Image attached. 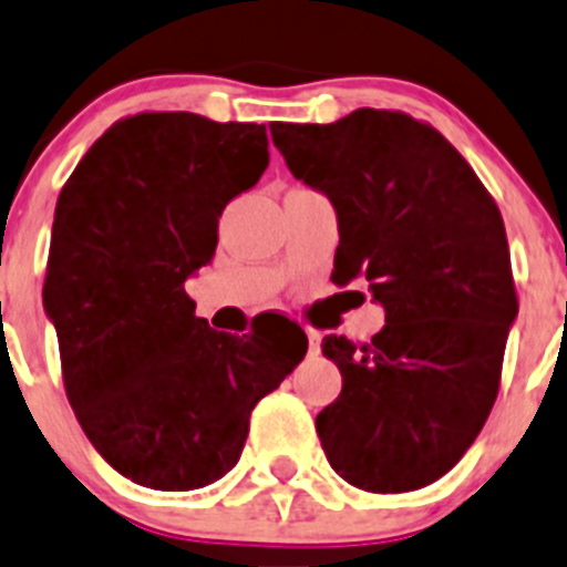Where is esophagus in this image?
Returning <instances> with one entry per match:
<instances>
[{
	"label": "esophagus",
	"mask_w": 567,
	"mask_h": 567,
	"mask_svg": "<svg viewBox=\"0 0 567 567\" xmlns=\"http://www.w3.org/2000/svg\"><path fill=\"white\" fill-rule=\"evenodd\" d=\"M307 338H310V351L321 349V332H318V329L307 327Z\"/></svg>",
	"instance_id": "esophagus-1"
}]
</instances>
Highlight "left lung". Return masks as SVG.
I'll return each instance as SVG.
<instances>
[{"label": "left lung", "instance_id": "left-lung-1", "mask_svg": "<svg viewBox=\"0 0 567 567\" xmlns=\"http://www.w3.org/2000/svg\"><path fill=\"white\" fill-rule=\"evenodd\" d=\"M290 174L338 213L334 282H371V343L323 338L343 388L316 417L334 474L368 493L432 485L498 395L518 293L491 190L432 124L360 107L334 124H271Z\"/></svg>", "mask_w": 567, "mask_h": 567}]
</instances>
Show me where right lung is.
Returning a JSON list of instances; mask_svg holds the SVG:
<instances>
[{
	"label": "right lung",
	"mask_w": 567,
	"mask_h": 567,
	"mask_svg": "<svg viewBox=\"0 0 567 567\" xmlns=\"http://www.w3.org/2000/svg\"><path fill=\"white\" fill-rule=\"evenodd\" d=\"M266 166V124L144 110L107 126L60 190L43 307L63 388L93 449L135 485L221 480L257 401L305 360L299 323L224 334L185 293L216 255L227 202Z\"/></svg>",
	"instance_id": "obj_1"
}]
</instances>
